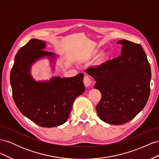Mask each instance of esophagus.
<instances>
[{
  "mask_svg": "<svg viewBox=\"0 0 159 159\" xmlns=\"http://www.w3.org/2000/svg\"><path fill=\"white\" fill-rule=\"evenodd\" d=\"M84 84L85 87H89V86H90V85L91 84V81L88 76L85 75L84 78Z\"/></svg>",
  "mask_w": 159,
  "mask_h": 159,
  "instance_id": "34e87169",
  "label": "esophagus"
}]
</instances>
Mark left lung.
Here are the masks:
<instances>
[{"instance_id":"left-lung-1","label":"left lung","mask_w":159,"mask_h":159,"mask_svg":"<svg viewBox=\"0 0 159 159\" xmlns=\"http://www.w3.org/2000/svg\"><path fill=\"white\" fill-rule=\"evenodd\" d=\"M121 55L86 70L96 83L102 98L96 111L103 121L121 125L143 110L150 95L151 66L140 44L119 40Z\"/></svg>"}]
</instances>
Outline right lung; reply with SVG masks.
Masks as SVG:
<instances>
[{
  "label": "right lung",
  "mask_w": 159,
  "mask_h": 159,
  "mask_svg": "<svg viewBox=\"0 0 159 159\" xmlns=\"http://www.w3.org/2000/svg\"><path fill=\"white\" fill-rule=\"evenodd\" d=\"M46 44L33 38L18 51L11 71V85L19 111L38 125L50 128L68 120L75 99L85 88L81 73L71 78L53 77L49 81H36L32 78V66L45 57L50 58L54 70L59 56L44 51Z\"/></svg>",
  "instance_id": "obj_1"
}]
</instances>
